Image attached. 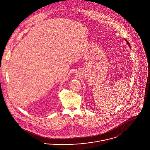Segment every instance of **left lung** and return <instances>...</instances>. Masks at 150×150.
I'll use <instances>...</instances> for the list:
<instances>
[{
    "label": "left lung",
    "instance_id": "8db88e82",
    "mask_svg": "<svg viewBox=\"0 0 150 150\" xmlns=\"http://www.w3.org/2000/svg\"><path fill=\"white\" fill-rule=\"evenodd\" d=\"M125 42H126V43H127V44H128V45L129 47H130V48H131V47H130V44H129V43L128 42V41H127V40H126V39H125Z\"/></svg>",
    "mask_w": 150,
    "mask_h": 150
}]
</instances>
